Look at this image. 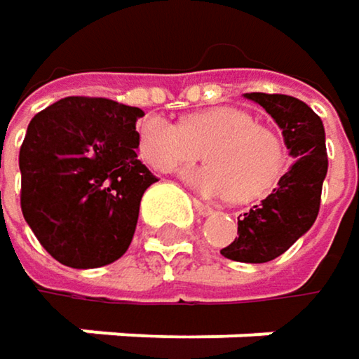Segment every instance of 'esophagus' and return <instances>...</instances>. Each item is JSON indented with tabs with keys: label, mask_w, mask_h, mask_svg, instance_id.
Here are the masks:
<instances>
[{
	"label": "esophagus",
	"mask_w": 359,
	"mask_h": 359,
	"mask_svg": "<svg viewBox=\"0 0 359 359\" xmlns=\"http://www.w3.org/2000/svg\"><path fill=\"white\" fill-rule=\"evenodd\" d=\"M193 205H195V212H197L199 216H210V214L214 212L208 203H201L199 199H193Z\"/></svg>",
	"instance_id": "34e87169"
}]
</instances>
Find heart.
Here are the masks:
<instances>
[{"instance_id": "heart-1", "label": "heart", "mask_w": 359, "mask_h": 359, "mask_svg": "<svg viewBox=\"0 0 359 359\" xmlns=\"http://www.w3.org/2000/svg\"><path fill=\"white\" fill-rule=\"evenodd\" d=\"M143 160L158 172H170L201 158L205 166L182 172V180L205 197L250 201L276 187L287 168V149L276 130L257 124L248 109L216 106L172 122L147 116L139 126Z\"/></svg>"}]
</instances>
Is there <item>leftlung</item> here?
Segmentation results:
<instances>
[{
  "label": "left lung",
  "instance_id": "1",
  "mask_svg": "<svg viewBox=\"0 0 359 359\" xmlns=\"http://www.w3.org/2000/svg\"><path fill=\"white\" fill-rule=\"evenodd\" d=\"M245 97L259 104L280 126L293 164L278 187L243 214L239 237L220 253L235 262L264 264L283 255L312 229L320 210L328 158L323 120L308 104L278 93H245Z\"/></svg>",
  "mask_w": 359,
  "mask_h": 359
}]
</instances>
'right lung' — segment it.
<instances>
[{
	"label": "right lung",
	"mask_w": 359,
	"mask_h": 359,
	"mask_svg": "<svg viewBox=\"0 0 359 359\" xmlns=\"http://www.w3.org/2000/svg\"><path fill=\"white\" fill-rule=\"evenodd\" d=\"M141 116L106 97H64L31 120L20 208L60 264L100 268L128 250L141 197L158 180L137 158Z\"/></svg>",
	"instance_id": "1"
}]
</instances>
